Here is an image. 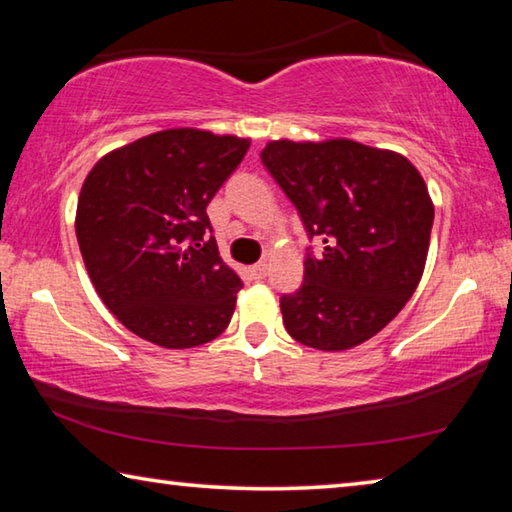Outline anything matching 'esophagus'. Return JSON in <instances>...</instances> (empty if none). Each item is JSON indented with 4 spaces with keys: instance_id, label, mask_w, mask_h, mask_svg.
<instances>
[{
    "instance_id": "esophagus-1",
    "label": "esophagus",
    "mask_w": 512,
    "mask_h": 512,
    "mask_svg": "<svg viewBox=\"0 0 512 512\" xmlns=\"http://www.w3.org/2000/svg\"><path fill=\"white\" fill-rule=\"evenodd\" d=\"M250 273H253L255 280H264L266 273H268V264L266 262H259L253 268H250Z\"/></svg>"
}]
</instances>
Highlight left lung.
Returning a JSON list of instances; mask_svg holds the SVG:
<instances>
[{"label":"left lung","mask_w":512,"mask_h":512,"mask_svg":"<svg viewBox=\"0 0 512 512\" xmlns=\"http://www.w3.org/2000/svg\"><path fill=\"white\" fill-rule=\"evenodd\" d=\"M262 164L282 187L309 239L305 280L284 293L287 332L316 350H350L409 302L427 262L433 203L400 153L352 140L271 142Z\"/></svg>","instance_id":"8db88e82"}]
</instances>
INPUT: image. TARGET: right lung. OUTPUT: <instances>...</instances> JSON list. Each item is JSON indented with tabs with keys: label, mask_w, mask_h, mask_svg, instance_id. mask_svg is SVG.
<instances>
[{
	"label": "right lung",
	"mask_w": 512,
	"mask_h": 512,
	"mask_svg": "<svg viewBox=\"0 0 512 512\" xmlns=\"http://www.w3.org/2000/svg\"><path fill=\"white\" fill-rule=\"evenodd\" d=\"M250 142L173 128L108 153L85 178L76 239L124 327L160 348L203 345L230 325L239 275L210 237L207 205Z\"/></svg>",
	"instance_id": "obj_1"
}]
</instances>
